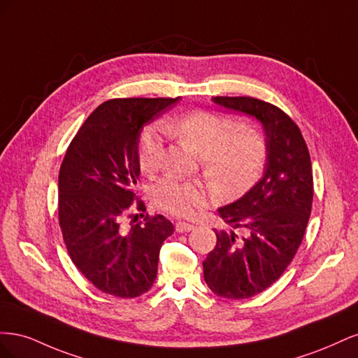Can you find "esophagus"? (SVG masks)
<instances>
[{"label": "esophagus", "instance_id": "obj_1", "mask_svg": "<svg viewBox=\"0 0 358 358\" xmlns=\"http://www.w3.org/2000/svg\"><path fill=\"white\" fill-rule=\"evenodd\" d=\"M175 229L178 233H188V231H192L194 229H196V225H192L189 222H183V221H179L176 222Z\"/></svg>", "mask_w": 358, "mask_h": 358}]
</instances>
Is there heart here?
Masks as SVG:
<instances>
[{"label":"heart","mask_w":358,"mask_h":358,"mask_svg":"<svg viewBox=\"0 0 358 358\" xmlns=\"http://www.w3.org/2000/svg\"><path fill=\"white\" fill-rule=\"evenodd\" d=\"M169 134L187 143L201 157L204 175L221 196H236L262 175L266 162L263 134L251 125H237L231 117L196 110L167 119ZM164 157V140L157 127H149L140 138L138 162L152 173ZM158 208L176 216H191L208 201V191L199 182L173 178L159 180L152 189Z\"/></svg>","instance_id":"b5f03b06"}]
</instances>
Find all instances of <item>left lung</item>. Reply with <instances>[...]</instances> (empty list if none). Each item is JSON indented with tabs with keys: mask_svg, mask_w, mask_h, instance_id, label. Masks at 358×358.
I'll use <instances>...</instances> for the list:
<instances>
[{
	"mask_svg": "<svg viewBox=\"0 0 358 358\" xmlns=\"http://www.w3.org/2000/svg\"><path fill=\"white\" fill-rule=\"evenodd\" d=\"M221 109L262 124L266 140L263 176L243 196L218 209L229 230L203 262L208 287L225 299H248L280 278L305 236L312 209L309 150L299 127L276 106L252 96H213Z\"/></svg>",
	"mask_w": 358,
	"mask_h": 358,
	"instance_id": "8db88e82",
	"label": "left lung"
}]
</instances>
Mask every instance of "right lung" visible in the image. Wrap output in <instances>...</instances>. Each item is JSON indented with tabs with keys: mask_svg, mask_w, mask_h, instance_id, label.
<instances>
[{
	"mask_svg": "<svg viewBox=\"0 0 358 358\" xmlns=\"http://www.w3.org/2000/svg\"><path fill=\"white\" fill-rule=\"evenodd\" d=\"M178 99L103 103L74 136L59 170V225L71 262L106 294L133 299L154 285L162 242L175 231L162 215L125 227L137 199L138 142L146 124ZM146 210L143 201L136 202Z\"/></svg>",
	"mask_w": 358,
	"mask_h": 358,
	"instance_id": "obj_1",
	"label": "right lung"
}]
</instances>
